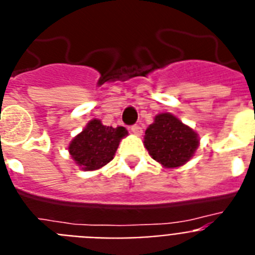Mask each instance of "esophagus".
<instances>
[{"label": "esophagus", "mask_w": 255, "mask_h": 255, "mask_svg": "<svg viewBox=\"0 0 255 255\" xmlns=\"http://www.w3.org/2000/svg\"><path fill=\"white\" fill-rule=\"evenodd\" d=\"M131 131L132 133L136 134V136H140V134L142 133V128H141L138 124H133V126H131Z\"/></svg>", "instance_id": "34e87169"}]
</instances>
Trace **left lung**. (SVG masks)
I'll return each instance as SVG.
<instances>
[{
    "label": "left lung",
    "instance_id": "1",
    "mask_svg": "<svg viewBox=\"0 0 255 255\" xmlns=\"http://www.w3.org/2000/svg\"><path fill=\"white\" fill-rule=\"evenodd\" d=\"M144 144L154 160L164 167H179L198 147L197 133L174 115L163 113L145 131Z\"/></svg>",
    "mask_w": 255,
    "mask_h": 255
}]
</instances>
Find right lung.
Returning <instances> with one entry per match:
<instances>
[{"label": "right lung", "instance_id": "obj_1", "mask_svg": "<svg viewBox=\"0 0 255 255\" xmlns=\"http://www.w3.org/2000/svg\"><path fill=\"white\" fill-rule=\"evenodd\" d=\"M126 134L128 132L124 127H108L93 119L71 141L68 151L83 170H98L114 158L119 142Z\"/></svg>", "mask_w": 255, "mask_h": 255}]
</instances>
